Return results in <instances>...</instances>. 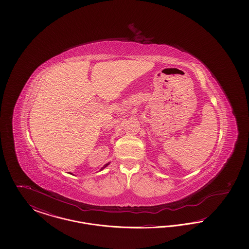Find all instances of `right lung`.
<instances>
[{"mask_svg": "<svg viewBox=\"0 0 249 249\" xmlns=\"http://www.w3.org/2000/svg\"><path fill=\"white\" fill-rule=\"evenodd\" d=\"M109 163H110V162H109ZM109 163H107V164H106V165H104V167H102V168H101V170H100V171H102V170H104V169H105V168H106V167H107V166L109 165Z\"/></svg>", "mask_w": 249, "mask_h": 249, "instance_id": "obj_1", "label": "right lung"}]
</instances>
